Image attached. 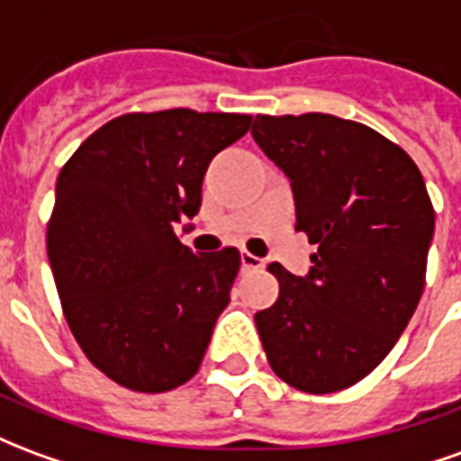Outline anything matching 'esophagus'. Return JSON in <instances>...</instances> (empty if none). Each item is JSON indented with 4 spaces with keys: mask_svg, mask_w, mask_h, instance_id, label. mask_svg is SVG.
I'll return each mask as SVG.
<instances>
[{
    "mask_svg": "<svg viewBox=\"0 0 461 461\" xmlns=\"http://www.w3.org/2000/svg\"><path fill=\"white\" fill-rule=\"evenodd\" d=\"M264 267V259H259V257H254V254H249V251H241V269L244 271H257Z\"/></svg>",
    "mask_w": 461,
    "mask_h": 461,
    "instance_id": "obj_1",
    "label": "esophagus"
}]
</instances>
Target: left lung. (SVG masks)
I'll use <instances>...</instances> for the list:
<instances>
[{"instance_id": "1", "label": "left lung", "mask_w": 461, "mask_h": 461, "mask_svg": "<svg viewBox=\"0 0 461 461\" xmlns=\"http://www.w3.org/2000/svg\"><path fill=\"white\" fill-rule=\"evenodd\" d=\"M251 135L319 247L309 276L269 264L279 299L254 316L261 346L291 387L339 393L380 366L420 303L435 231L422 172L385 135L329 113L257 115Z\"/></svg>"}]
</instances>
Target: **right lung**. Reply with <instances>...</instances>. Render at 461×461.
<instances>
[{"mask_svg":"<svg viewBox=\"0 0 461 461\" xmlns=\"http://www.w3.org/2000/svg\"><path fill=\"white\" fill-rule=\"evenodd\" d=\"M251 115L170 108L108 121L68 158L46 230L66 323L104 375L167 393L200 370L241 257L192 254L175 224L194 217L202 180Z\"/></svg>","mask_w":461,"mask_h":461,"instance_id":"add662e5","label":"right lung"}]
</instances>
